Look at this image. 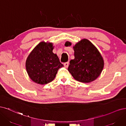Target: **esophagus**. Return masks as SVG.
Wrapping results in <instances>:
<instances>
[{
    "mask_svg": "<svg viewBox=\"0 0 126 126\" xmlns=\"http://www.w3.org/2000/svg\"><path fill=\"white\" fill-rule=\"evenodd\" d=\"M68 65H69V63L68 62H66V63H64V66L65 68H67L68 67Z\"/></svg>",
    "mask_w": 126,
    "mask_h": 126,
    "instance_id": "1",
    "label": "esophagus"
}]
</instances>
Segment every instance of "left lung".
<instances>
[{
    "label": "left lung",
    "instance_id": "8db88e82",
    "mask_svg": "<svg viewBox=\"0 0 126 126\" xmlns=\"http://www.w3.org/2000/svg\"><path fill=\"white\" fill-rule=\"evenodd\" d=\"M65 47L72 43L66 41ZM74 59L70 61L68 71L74 79L82 83H90L100 75L104 61L98 50L86 39H82L73 46Z\"/></svg>",
    "mask_w": 126,
    "mask_h": 126
}]
</instances>
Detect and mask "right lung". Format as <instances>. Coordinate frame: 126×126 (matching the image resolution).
<instances>
[{
    "label": "right lung",
    "mask_w": 126,
    "mask_h": 126,
    "mask_svg": "<svg viewBox=\"0 0 126 126\" xmlns=\"http://www.w3.org/2000/svg\"><path fill=\"white\" fill-rule=\"evenodd\" d=\"M53 44L42 41L28 55L26 68L31 79L35 83L44 85L53 80L58 71L63 65L58 55L53 53Z\"/></svg>",
    "instance_id": "1"
}]
</instances>
